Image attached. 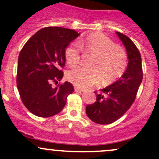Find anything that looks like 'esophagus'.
<instances>
[{
	"label": "esophagus",
	"mask_w": 159,
	"mask_h": 159,
	"mask_svg": "<svg viewBox=\"0 0 159 159\" xmlns=\"http://www.w3.org/2000/svg\"><path fill=\"white\" fill-rule=\"evenodd\" d=\"M75 91H76V92H83V91H84V89H81V88H79V87H76V86H75Z\"/></svg>",
	"instance_id": "34e87169"
}]
</instances>
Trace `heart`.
<instances>
[{
    "instance_id": "b5f03b06",
    "label": "heart",
    "mask_w": 159,
    "mask_h": 159,
    "mask_svg": "<svg viewBox=\"0 0 159 159\" xmlns=\"http://www.w3.org/2000/svg\"><path fill=\"white\" fill-rule=\"evenodd\" d=\"M81 50L84 53L92 54L89 61L91 67L77 68L68 73V79L78 87H91L98 84L102 78L108 84L119 78L126 68L127 54L120 46L105 35L94 33L78 43H71L65 49L67 62L71 67L81 62Z\"/></svg>"
}]
</instances>
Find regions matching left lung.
I'll use <instances>...</instances> for the list:
<instances>
[{
    "instance_id": "1",
    "label": "left lung",
    "mask_w": 159,
    "mask_h": 159,
    "mask_svg": "<svg viewBox=\"0 0 159 159\" xmlns=\"http://www.w3.org/2000/svg\"><path fill=\"white\" fill-rule=\"evenodd\" d=\"M127 51L129 64L122 76L108 87L101 89L96 102L86 107L88 117L94 122L108 125L121 118L134 102L143 78L142 57L139 49L126 35L116 32Z\"/></svg>"
}]
</instances>
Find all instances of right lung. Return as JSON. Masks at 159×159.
Wrapping results in <instances>:
<instances>
[{
    "mask_svg": "<svg viewBox=\"0 0 159 159\" xmlns=\"http://www.w3.org/2000/svg\"><path fill=\"white\" fill-rule=\"evenodd\" d=\"M79 34L75 30L48 27L35 33L24 45L18 57L17 87L25 106L41 118H48L63 109L74 87L65 81L61 68L65 65V49Z\"/></svg>",
    "mask_w": 159,
    "mask_h": 159,
    "instance_id": "right-lung-1",
    "label": "right lung"
}]
</instances>
